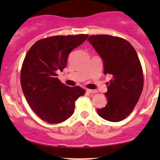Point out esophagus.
<instances>
[{
	"mask_svg": "<svg viewBox=\"0 0 160 160\" xmlns=\"http://www.w3.org/2000/svg\"><path fill=\"white\" fill-rule=\"evenodd\" d=\"M87 92L89 93V94H95V93H97V90H89V89H87Z\"/></svg>",
	"mask_w": 160,
	"mask_h": 160,
	"instance_id": "esophagus-1",
	"label": "esophagus"
}]
</instances>
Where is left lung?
<instances>
[{
    "instance_id": "left-lung-1",
    "label": "left lung",
    "mask_w": 160,
    "mask_h": 160,
    "mask_svg": "<svg viewBox=\"0 0 160 160\" xmlns=\"http://www.w3.org/2000/svg\"><path fill=\"white\" fill-rule=\"evenodd\" d=\"M104 66V73L112 78L107 82V104L98 109L99 116L119 122L132 112L143 87L142 66L135 49L125 39L110 35H92L87 39Z\"/></svg>"
}]
</instances>
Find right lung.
I'll list each match as a JSON object with an SVG mask.
<instances>
[{
	"mask_svg": "<svg viewBox=\"0 0 160 160\" xmlns=\"http://www.w3.org/2000/svg\"><path fill=\"white\" fill-rule=\"evenodd\" d=\"M87 38L80 34L44 38L35 42L25 55L21 72L22 91L31 109L49 123L70 118L75 101L86 93L81 87L63 84L57 72H62L70 52Z\"/></svg>",
	"mask_w": 160,
	"mask_h": 160,
	"instance_id": "obj_1",
	"label": "right lung"
}]
</instances>
